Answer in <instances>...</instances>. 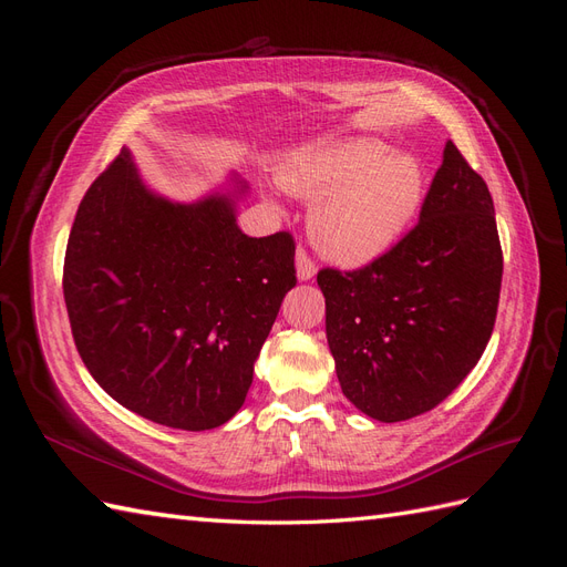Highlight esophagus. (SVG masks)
<instances>
[{
	"label": "esophagus",
	"instance_id": "obj_1",
	"mask_svg": "<svg viewBox=\"0 0 567 567\" xmlns=\"http://www.w3.org/2000/svg\"><path fill=\"white\" fill-rule=\"evenodd\" d=\"M296 267H298V279L300 281H310L317 274V265L310 255H307L305 248H298L296 252Z\"/></svg>",
	"mask_w": 567,
	"mask_h": 567
}]
</instances>
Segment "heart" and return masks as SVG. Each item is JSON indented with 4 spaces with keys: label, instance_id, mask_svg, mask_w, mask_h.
<instances>
[{
    "label": "heart",
    "instance_id": "b5f03b06",
    "mask_svg": "<svg viewBox=\"0 0 567 567\" xmlns=\"http://www.w3.org/2000/svg\"><path fill=\"white\" fill-rule=\"evenodd\" d=\"M286 192L315 200L310 236L329 260L359 267L379 260L414 227L427 179L411 153L371 136H348L290 153L279 169Z\"/></svg>",
    "mask_w": 567,
    "mask_h": 567
}]
</instances>
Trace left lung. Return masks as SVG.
Returning a JSON list of instances; mask_svg holds the SVG:
<instances>
[{
	"label": "left lung",
	"mask_w": 567,
	"mask_h": 567,
	"mask_svg": "<svg viewBox=\"0 0 567 567\" xmlns=\"http://www.w3.org/2000/svg\"><path fill=\"white\" fill-rule=\"evenodd\" d=\"M502 271L489 188L447 142L419 225L362 269L317 274L342 394L383 423L450 398L487 348Z\"/></svg>",
	"instance_id": "8db88e82"
}]
</instances>
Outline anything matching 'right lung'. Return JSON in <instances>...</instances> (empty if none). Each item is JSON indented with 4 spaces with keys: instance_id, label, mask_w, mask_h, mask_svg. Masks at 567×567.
I'll use <instances>...</instances> for the list:
<instances>
[{
    "instance_id": "add662e5",
    "label": "right lung",
    "mask_w": 567,
    "mask_h": 567,
    "mask_svg": "<svg viewBox=\"0 0 567 567\" xmlns=\"http://www.w3.org/2000/svg\"><path fill=\"white\" fill-rule=\"evenodd\" d=\"M231 194L175 203L130 148L84 194L63 262L75 348L115 402L153 423L210 431L244 406L252 364L296 286L288 231L252 238Z\"/></svg>"
}]
</instances>
